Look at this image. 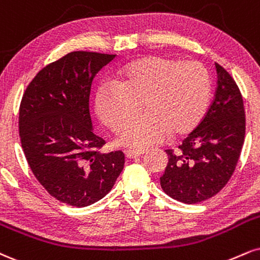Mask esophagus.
I'll return each instance as SVG.
<instances>
[{"mask_svg": "<svg viewBox=\"0 0 260 260\" xmlns=\"http://www.w3.org/2000/svg\"><path fill=\"white\" fill-rule=\"evenodd\" d=\"M144 150H126L124 151V155H126L127 158H136L138 157V156L143 155L144 154Z\"/></svg>", "mask_w": 260, "mask_h": 260, "instance_id": "34e87169", "label": "esophagus"}]
</instances>
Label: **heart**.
<instances>
[{
	"instance_id": "1",
	"label": "heart",
	"mask_w": 260,
	"mask_h": 260,
	"mask_svg": "<svg viewBox=\"0 0 260 260\" xmlns=\"http://www.w3.org/2000/svg\"><path fill=\"white\" fill-rule=\"evenodd\" d=\"M211 99V77L201 62L148 55L122 68L116 82L96 90V116L120 133L142 103L145 114L122 133L120 143L132 148L155 145L167 137L190 132L205 116Z\"/></svg>"
}]
</instances>
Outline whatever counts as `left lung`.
Listing matches in <instances>:
<instances>
[{
    "mask_svg": "<svg viewBox=\"0 0 260 260\" xmlns=\"http://www.w3.org/2000/svg\"><path fill=\"white\" fill-rule=\"evenodd\" d=\"M215 69L217 90L203 120L177 150H166L168 164L161 187L187 205L211 199L226 185L245 142L242 95L230 74L217 62Z\"/></svg>",
    "mask_w": 260,
    "mask_h": 260,
    "instance_id": "obj_1",
    "label": "left lung"
}]
</instances>
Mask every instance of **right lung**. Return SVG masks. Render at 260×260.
I'll return each instance as SVG.
<instances>
[{"mask_svg": "<svg viewBox=\"0 0 260 260\" xmlns=\"http://www.w3.org/2000/svg\"><path fill=\"white\" fill-rule=\"evenodd\" d=\"M116 55L71 52L39 71L19 109L21 148L34 176L49 195L75 207L103 199L123 170L122 151L103 154L93 132L92 81Z\"/></svg>", "mask_w": 260, "mask_h": 260, "instance_id": "obj_1", "label": "right lung"}]
</instances>
